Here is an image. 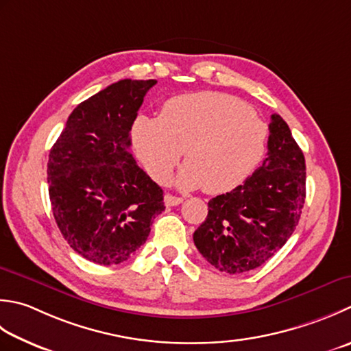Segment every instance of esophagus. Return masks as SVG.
Here are the masks:
<instances>
[{
  "label": "esophagus",
  "instance_id": "esophagus-1",
  "mask_svg": "<svg viewBox=\"0 0 351 351\" xmlns=\"http://www.w3.org/2000/svg\"><path fill=\"white\" fill-rule=\"evenodd\" d=\"M182 201L184 199L180 196H173V195L164 196V204H166L167 207H175V205H180Z\"/></svg>",
  "mask_w": 351,
  "mask_h": 351
}]
</instances>
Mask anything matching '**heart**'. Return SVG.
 Here are the masks:
<instances>
[{"label":"heart","mask_w":351,"mask_h":351,"mask_svg":"<svg viewBox=\"0 0 351 351\" xmlns=\"http://www.w3.org/2000/svg\"><path fill=\"white\" fill-rule=\"evenodd\" d=\"M267 140L266 121L245 101L211 91L171 97L160 117H138L132 128L135 152L155 181H169L185 149L189 162L176 184L210 195L248 180L263 161Z\"/></svg>","instance_id":"b5f03b06"}]
</instances>
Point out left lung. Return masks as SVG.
I'll list each match as a JSON object with an SVG mask.
<instances>
[{"instance_id": "left-lung-1", "label": "left lung", "mask_w": 351, "mask_h": 351, "mask_svg": "<svg viewBox=\"0 0 351 351\" xmlns=\"http://www.w3.org/2000/svg\"><path fill=\"white\" fill-rule=\"evenodd\" d=\"M306 161L287 123L271 115L267 158L242 185L208 202L195 231L197 251L217 271L242 274L266 263L298 225Z\"/></svg>"}]
</instances>
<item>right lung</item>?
Instances as JSON below:
<instances>
[{
    "instance_id": "right-lung-1",
    "label": "right lung",
    "mask_w": 351,
    "mask_h": 351,
    "mask_svg": "<svg viewBox=\"0 0 351 351\" xmlns=\"http://www.w3.org/2000/svg\"><path fill=\"white\" fill-rule=\"evenodd\" d=\"M156 80H119L82 101L50 150L53 216L82 257L103 266L126 262L164 211L162 190L136 166L130 129Z\"/></svg>"
}]
</instances>
